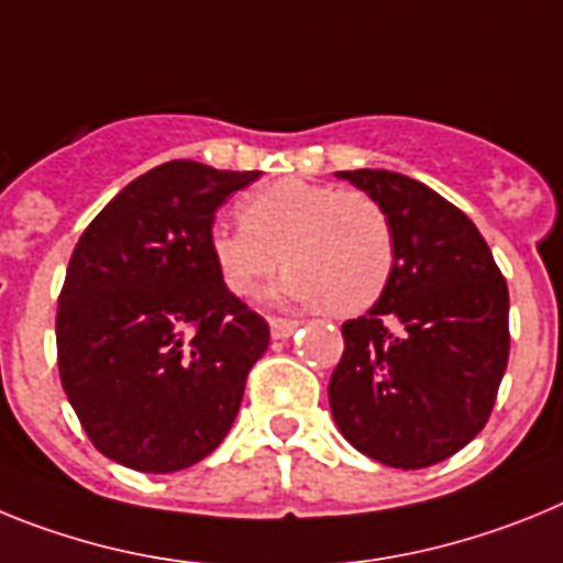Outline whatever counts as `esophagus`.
Here are the masks:
<instances>
[{"label": "esophagus", "mask_w": 563, "mask_h": 563, "mask_svg": "<svg viewBox=\"0 0 563 563\" xmlns=\"http://www.w3.org/2000/svg\"><path fill=\"white\" fill-rule=\"evenodd\" d=\"M297 325H300L297 320H283V317H277V320H272V336L275 340H288L297 331Z\"/></svg>", "instance_id": "1"}]
</instances>
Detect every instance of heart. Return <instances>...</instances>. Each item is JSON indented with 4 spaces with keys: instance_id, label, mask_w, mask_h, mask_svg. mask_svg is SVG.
Returning <instances> with one entry per match:
<instances>
[{
    "instance_id": "obj_1",
    "label": "heart",
    "mask_w": 563,
    "mask_h": 563,
    "mask_svg": "<svg viewBox=\"0 0 563 563\" xmlns=\"http://www.w3.org/2000/svg\"><path fill=\"white\" fill-rule=\"evenodd\" d=\"M209 254L232 295L252 297L286 263L272 300L356 314L394 277L397 232L374 195L286 178L243 200L241 227L214 223Z\"/></svg>"
}]
</instances>
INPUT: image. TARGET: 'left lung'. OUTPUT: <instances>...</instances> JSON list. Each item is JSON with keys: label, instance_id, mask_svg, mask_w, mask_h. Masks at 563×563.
Here are the masks:
<instances>
[{"label": "left lung", "instance_id": "obj_1", "mask_svg": "<svg viewBox=\"0 0 563 563\" xmlns=\"http://www.w3.org/2000/svg\"><path fill=\"white\" fill-rule=\"evenodd\" d=\"M388 209L397 266L368 314L342 322L329 383L340 433L388 467L444 462L485 428L510 356V295L451 200L388 169L336 173Z\"/></svg>", "mask_w": 563, "mask_h": 563}]
</instances>
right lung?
Wrapping results in <instances>:
<instances>
[{
  "instance_id": "obj_1",
  "label": "right lung",
  "mask_w": 563,
  "mask_h": 563,
  "mask_svg": "<svg viewBox=\"0 0 563 563\" xmlns=\"http://www.w3.org/2000/svg\"><path fill=\"white\" fill-rule=\"evenodd\" d=\"M257 175L169 161L126 184L78 238L58 295V374L112 462L184 471L232 428L268 325L223 286L209 232Z\"/></svg>"
}]
</instances>
